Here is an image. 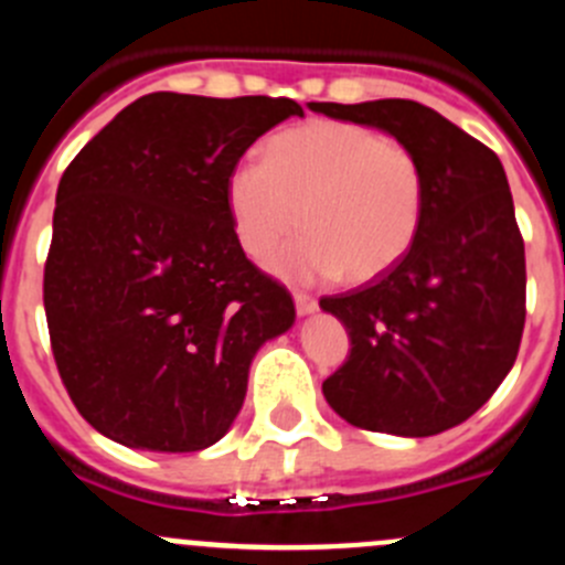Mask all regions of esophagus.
Returning <instances> with one entry per match:
<instances>
[{
    "instance_id": "obj_1",
    "label": "esophagus",
    "mask_w": 565,
    "mask_h": 565,
    "mask_svg": "<svg viewBox=\"0 0 565 565\" xmlns=\"http://www.w3.org/2000/svg\"><path fill=\"white\" fill-rule=\"evenodd\" d=\"M295 309H298L300 317L315 315V311H317V300L311 298V295H306V292H295Z\"/></svg>"
}]
</instances>
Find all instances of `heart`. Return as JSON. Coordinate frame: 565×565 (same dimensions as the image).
I'll list each match as a JSON object with an SVG mask.
<instances>
[{
    "label": "heart",
    "mask_w": 565,
    "mask_h": 565,
    "mask_svg": "<svg viewBox=\"0 0 565 565\" xmlns=\"http://www.w3.org/2000/svg\"><path fill=\"white\" fill-rule=\"evenodd\" d=\"M425 199V166L408 143L344 120L270 137L262 162H237L226 182L234 234L250 259H267L298 223L306 228L273 259L292 281L383 276L414 245Z\"/></svg>",
    "instance_id": "obj_1"
}]
</instances>
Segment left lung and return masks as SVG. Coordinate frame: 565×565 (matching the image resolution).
Instances as JSON below:
<instances>
[{"label": "left lung", "instance_id": "1", "mask_svg": "<svg viewBox=\"0 0 565 565\" xmlns=\"http://www.w3.org/2000/svg\"><path fill=\"white\" fill-rule=\"evenodd\" d=\"M309 107L408 143L428 182L408 254L364 287L320 300L350 337L322 394L375 434L422 439L456 428L505 381L527 315L524 239L500 157L408 98Z\"/></svg>", "mask_w": 565, "mask_h": 565}]
</instances>
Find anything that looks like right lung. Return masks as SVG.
I'll return each instance as SVG.
<instances>
[{"label":"right lung","instance_id":"obj_1","mask_svg":"<svg viewBox=\"0 0 565 565\" xmlns=\"http://www.w3.org/2000/svg\"><path fill=\"white\" fill-rule=\"evenodd\" d=\"M292 98L149 93L71 160L57 188L43 306L57 372L98 434L195 452L232 428L256 350L292 295L245 256L226 204L239 157Z\"/></svg>","mask_w":565,"mask_h":565}]
</instances>
